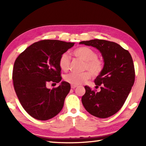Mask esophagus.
<instances>
[{"label":"esophagus","instance_id":"1","mask_svg":"<svg viewBox=\"0 0 146 146\" xmlns=\"http://www.w3.org/2000/svg\"><path fill=\"white\" fill-rule=\"evenodd\" d=\"M76 87H77V86H76V85H71V88H72V89H75V88H76Z\"/></svg>","mask_w":146,"mask_h":146}]
</instances>
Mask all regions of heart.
<instances>
[{
  "label": "heart",
  "mask_w": 146,
  "mask_h": 146,
  "mask_svg": "<svg viewBox=\"0 0 146 146\" xmlns=\"http://www.w3.org/2000/svg\"><path fill=\"white\" fill-rule=\"evenodd\" d=\"M73 54L76 58L84 61V70H90L93 76H98L102 72L104 68V62L98 57L97 51L93 49L88 46H81L75 49L73 51ZM70 64L71 59L68 54L67 53L62 54L58 60L61 70L68 71L70 70ZM89 72L85 71L82 73H70L64 76V80L73 85L82 84L90 78L91 73Z\"/></svg>",
  "instance_id": "1"
}]
</instances>
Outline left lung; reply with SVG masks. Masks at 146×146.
Here are the masks:
<instances>
[{
    "label": "left lung",
    "instance_id": "left-lung-1",
    "mask_svg": "<svg viewBox=\"0 0 146 146\" xmlns=\"http://www.w3.org/2000/svg\"><path fill=\"white\" fill-rule=\"evenodd\" d=\"M80 44L99 50L104 60L102 72L95 80L97 92L85 86L82 102L88 112L96 117L105 118L115 115L125 103L134 84L135 71L129 51L113 42L94 39Z\"/></svg>",
    "mask_w": 146,
    "mask_h": 146
}]
</instances>
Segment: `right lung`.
Returning <instances> with one entry per match:
<instances>
[{"instance_id": "right-lung-1", "label": "right lung", "mask_w": 146, "mask_h": 146, "mask_svg": "<svg viewBox=\"0 0 146 146\" xmlns=\"http://www.w3.org/2000/svg\"><path fill=\"white\" fill-rule=\"evenodd\" d=\"M73 46L74 43L58 40H42L27 48L15 61V91L23 108L35 119L49 120L62 109L70 84L63 81L52 90L46 85L60 82L59 58Z\"/></svg>"}]
</instances>
